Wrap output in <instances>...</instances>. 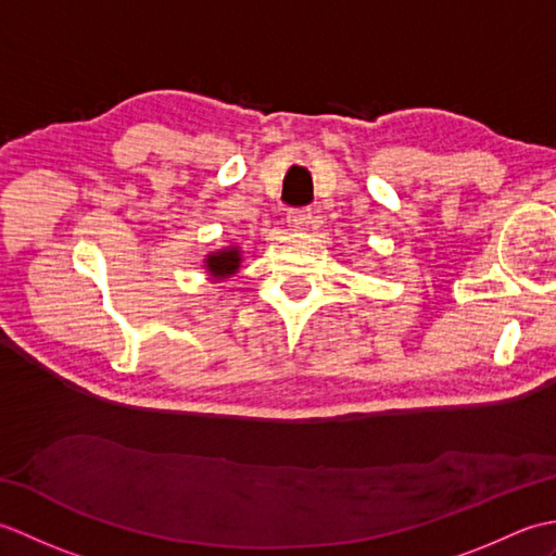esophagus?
Instances as JSON below:
<instances>
[{
	"label": "esophagus",
	"mask_w": 556,
	"mask_h": 556,
	"mask_svg": "<svg viewBox=\"0 0 556 556\" xmlns=\"http://www.w3.org/2000/svg\"><path fill=\"white\" fill-rule=\"evenodd\" d=\"M311 219H313L311 207H291L287 215L289 227H293V229H305L311 224Z\"/></svg>",
	"instance_id": "esophagus-1"
}]
</instances>
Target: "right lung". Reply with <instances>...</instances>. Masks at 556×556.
<instances>
[{
    "mask_svg": "<svg viewBox=\"0 0 556 556\" xmlns=\"http://www.w3.org/2000/svg\"><path fill=\"white\" fill-rule=\"evenodd\" d=\"M205 263H207V269L215 277H229V275H233L236 269H239L241 255H239V251H236V248H227V251L207 255Z\"/></svg>",
    "mask_w": 556,
    "mask_h": 556,
    "instance_id": "obj_1",
    "label": "right lung"
}]
</instances>
